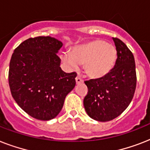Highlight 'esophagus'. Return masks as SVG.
<instances>
[{"label": "esophagus", "instance_id": "esophagus-1", "mask_svg": "<svg viewBox=\"0 0 150 150\" xmlns=\"http://www.w3.org/2000/svg\"><path fill=\"white\" fill-rule=\"evenodd\" d=\"M75 82H76V84H81L83 82V80L80 77H76L75 78Z\"/></svg>", "mask_w": 150, "mask_h": 150}]
</instances>
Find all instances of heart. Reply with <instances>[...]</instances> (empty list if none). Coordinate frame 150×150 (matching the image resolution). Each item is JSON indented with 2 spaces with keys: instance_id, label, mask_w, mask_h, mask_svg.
<instances>
[{
  "instance_id": "obj_1",
  "label": "heart",
  "mask_w": 150,
  "mask_h": 150,
  "mask_svg": "<svg viewBox=\"0 0 150 150\" xmlns=\"http://www.w3.org/2000/svg\"><path fill=\"white\" fill-rule=\"evenodd\" d=\"M117 57L116 48L111 43L96 40L74 47L70 52H64L61 58L69 70H78L84 65L85 72L89 77L97 79L110 71Z\"/></svg>"
}]
</instances>
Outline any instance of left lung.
Returning <instances> with one entry per match:
<instances>
[{
	"mask_svg": "<svg viewBox=\"0 0 150 150\" xmlns=\"http://www.w3.org/2000/svg\"><path fill=\"white\" fill-rule=\"evenodd\" d=\"M117 50L114 68L104 76L85 81L88 93L83 104L87 114L98 121L118 117L130 104L136 88L135 58L125 43L113 38Z\"/></svg>",
	"mask_w": 150,
	"mask_h": 150,
	"instance_id": "left-lung-1",
	"label": "left lung"
}]
</instances>
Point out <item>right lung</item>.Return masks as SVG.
<instances>
[{
	"label": "right lung",
	"mask_w": 150,
	"mask_h": 150,
	"mask_svg": "<svg viewBox=\"0 0 150 150\" xmlns=\"http://www.w3.org/2000/svg\"><path fill=\"white\" fill-rule=\"evenodd\" d=\"M63 45L50 36L22 42L12 54L8 82L18 105L34 118L49 121L62 109L75 86V72L61 70L57 52Z\"/></svg>",
	"instance_id": "add662e5"
}]
</instances>
